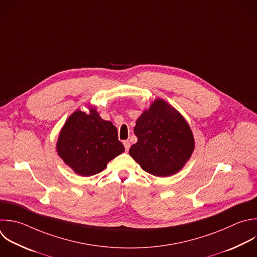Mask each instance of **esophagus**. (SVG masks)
Here are the masks:
<instances>
[{
  "mask_svg": "<svg viewBox=\"0 0 257 257\" xmlns=\"http://www.w3.org/2000/svg\"><path fill=\"white\" fill-rule=\"evenodd\" d=\"M123 146H124L125 151L127 152V151L130 150V148H131V143H130L128 141H124V142H123Z\"/></svg>",
  "mask_w": 257,
  "mask_h": 257,
  "instance_id": "esophagus-1",
  "label": "esophagus"
}]
</instances>
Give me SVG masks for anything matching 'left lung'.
Returning a JSON list of instances; mask_svg holds the SVG:
<instances>
[{
	"label": "left lung",
	"mask_w": 257,
	"mask_h": 257,
	"mask_svg": "<svg viewBox=\"0 0 257 257\" xmlns=\"http://www.w3.org/2000/svg\"><path fill=\"white\" fill-rule=\"evenodd\" d=\"M137 144L131 157L141 168L157 177L178 173L195 148L192 131L182 114L163 99H156L137 119Z\"/></svg>",
	"instance_id": "left-lung-1"
}]
</instances>
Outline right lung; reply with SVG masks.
Listing matches in <instances>:
<instances>
[{
  "label": "right lung",
  "mask_w": 257,
  "mask_h": 257,
  "mask_svg": "<svg viewBox=\"0 0 257 257\" xmlns=\"http://www.w3.org/2000/svg\"><path fill=\"white\" fill-rule=\"evenodd\" d=\"M56 148L64 163L84 177L100 173L109 161L124 152L116 127L103 120L91 106L89 113L76 110L68 117Z\"/></svg>",
  "instance_id": "obj_1"
}]
</instances>
